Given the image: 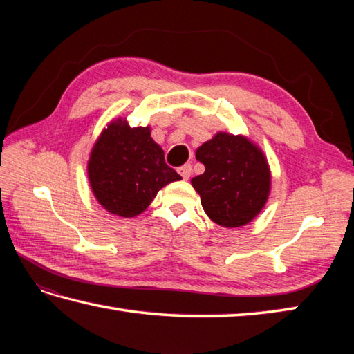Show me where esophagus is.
<instances>
[{
    "label": "esophagus",
    "mask_w": 354,
    "mask_h": 354,
    "mask_svg": "<svg viewBox=\"0 0 354 354\" xmlns=\"http://www.w3.org/2000/svg\"><path fill=\"white\" fill-rule=\"evenodd\" d=\"M178 173L181 175L184 179H189L192 176V164H184L178 169Z\"/></svg>",
    "instance_id": "obj_1"
}]
</instances>
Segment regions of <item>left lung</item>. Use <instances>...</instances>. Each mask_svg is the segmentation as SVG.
I'll use <instances>...</instances> for the list:
<instances>
[{
    "label": "left lung",
    "mask_w": 354,
    "mask_h": 354,
    "mask_svg": "<svg viewBox=\"0 0 354 354\" xmlns=\"http://www.w3.org/2000/svg\"><path fill=\"white\" fill-rule=\"evenodd\" d=\"M196 160L205 171L194 176L192 184L213 222L236 228L261 212L270 173L265 156L250 140L221 132L196 150Z\"/></svg>",
    "instance_id": "1"
}]
</instances>
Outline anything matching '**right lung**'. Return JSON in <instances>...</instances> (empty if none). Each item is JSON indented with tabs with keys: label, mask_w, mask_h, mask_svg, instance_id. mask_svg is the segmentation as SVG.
<instances>
[{
	"label": "right lung",
	"mask_w": 354,
	"mask_h": 354,
	"mask_svg": "<svg viewBox=\"0 0 354 354\" xmlns=\"http://www.w3.org/2000/svg\"><path fill=\"white\" fill-rule=\"evenodd\" d=\"M97 201L109 213L133 217L150 205L164 185L181 176L169 167L149 127L111 123L97 140L88 162Z\"/></svg>",
	"instance_id": "right-lung-1"
}]
</instances>
